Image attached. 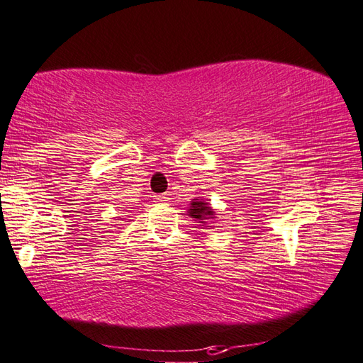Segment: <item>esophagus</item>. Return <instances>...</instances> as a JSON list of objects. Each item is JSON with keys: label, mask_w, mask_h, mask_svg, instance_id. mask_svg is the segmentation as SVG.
<instances>
[{"label": "esophagus", "mask_w": 363, "mask_h": 363, "mask_svg": "<svg viewBox=\"0 0 363 363\" xmlns=\"http://www.w3.org/2000/svg\"><path fill=\"white\" fill-rule=\"evenodd\" d=\"M154 201H157V203H168V201H169V196H168L167 194L154 195Z\"/></svg>", "instance_id": "esophagus-1"}]
</instances>
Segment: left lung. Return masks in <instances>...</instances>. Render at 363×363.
<instances>
[{
    "instance_id": "left-lung-1",
    "label": "left lung",
    "mask_w": 363,
    "mask_h": 363,
    "mask_svg": "<svg viewBox=\"0 0 363 363\" xmlns=\"http://www.w3.org/2000/svg\"><path fill=\"white\" fill-rule=\"evenodd\" d=\"M189 214L194 217V218L201 220V223H203L206 218L214 216V212H212V209L206 203H203V201H194V203H191V206H190V209H189Z\"/></svg>"
}]
</instances>
